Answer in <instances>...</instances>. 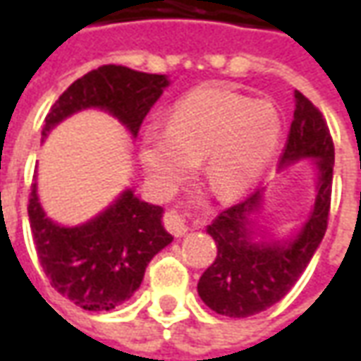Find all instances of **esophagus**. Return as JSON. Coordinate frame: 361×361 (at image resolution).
<instances>
[{"instance_id":"obj_1","label":"esophagus","mask_w":361,"mask_h":361,"mask_svg":"<svg viewBox=\"0 0 361 361\" xmlns=\"http://www.w3.org/2000/svg\"><path fill=\"white\" fill-rule=\"evenodd\" d=\"M166 228H168L176 238L185 235L189 230L188 214H183V212H178V211H170L168 214H166Z\"/></svg>"}]
</instances>
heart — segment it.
I'll return each instance as SVG.
<instances>
[{
  "label": "heart",
  "instance_id": "1",
  "mask_svg": "<svg viewBox=\"0 0 361 361\" xmlns=\"http://www.w3.org/2000/svg\"><path fill=\"white\" fill-rule=\"evenodd\" d=\"M282 131V118L271 102L204 87L173 106L168 129L149 126L142 131L141 162L162 188H173L204 158L212 188L238 195L271 168Z\"/></svg>",
  "mask_w": 361,
  "mask_h": 361
}]
</instances>
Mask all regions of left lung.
Wrapping results in <instances>:
<instances>
[{
    "instance_id": "obj_1",
    "label": "left lung",
    "mask_w": 361,
    "mask_h": 361,
    "mask_svg": "<svg viewBox=\"0 0 361 361\" xmlns=\"http://www.w3.org/2000/svg\"><path fill=\"white\" fill-rule=\"evenodd\" d=\"M294 121L279 176L307 160L315 176V199L294 232L276 238L261 224L267 189L220 212L207 226L216 242V259L199 279L197 292L212 311L226 317H251L290 292L323 242L333 189L334 147L321 111L294 90Z\"/></svg>"
}]
</instances>
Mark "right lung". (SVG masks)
Segmentation results:
<instances>
[{"mask_svg":"<svg viewBox=\"0 0 361 361\" xmlns=\"http://www.w3.org/2000/svg\"><path fill=\"white\" fill-rule=\"evenodd\" d=\"M170 87L168 75L141 73L123 66H102L82 75L51 106L42 141L51 129L85 110H102L137 139L142 119ZM28 199V220L36 253L59 294L87 311H111L139 290L150 259L173 242L164 228V209L123 189L87 222L63 226L50 219L38 197Z\"/></svg>","mask_w":361,"mask_h":361,"instance_id":"obj_1","label":"right lung"}]
</instances>
